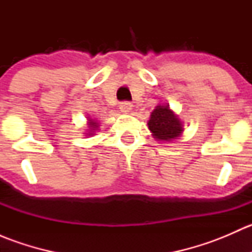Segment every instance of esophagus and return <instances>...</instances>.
<instances>
[{
	"instance_id": "34e87169",
	"label": "esophagus",
	"mask_w": 252,
	"mask_h": 252,
	"mask_svg": "<svg viewBox=\"0 0 252 252\" xmlns=\"http://www.w3.org/2000/svg\"><path fill=\"white\" fill-rule=\"evenodd\" d=\"M119 110L123 112V113H128L131 110V103L128 102V101H123V102L119 103Z\"/></svg>"
}]
</instances>
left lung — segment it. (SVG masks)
Returning a JSON list of instances; mask_svg holds the SVG:
<instances>
[{
	"label": "left lung",
	"instance_id": "8db88e82",
	"mask_svg": "<svg viewBox=\"0 0 252 252\" xmlns=\"http://www.w3.org/2000/svg\"><path fill=\"white\" fill-rule=\"evenodd\" d=\"M147 124L157 140H173L183 131L182 123L168 106H157Z\"/></svg>",
	"mask_w": 252,
	"mask_h": 252
}]
</instances>
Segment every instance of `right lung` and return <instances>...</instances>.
<instances>
[{
    "instance_id": "1",
    "label": "right lung",
    "mask_w": 252,
    "mask_h": 252,
    "mask_svg": "<svg viewBox=\"0 0 252 252\" xmlns=\"http://www.w3.org/2000/svg\"><path fill=\"white\" fill-rule=\"evenodd\" d=\"M90 126H91V128H93V130H96V129H95V128H97V124H96V123H95V122H94V121H91Z\"/></svg>"
}]
</instances>
